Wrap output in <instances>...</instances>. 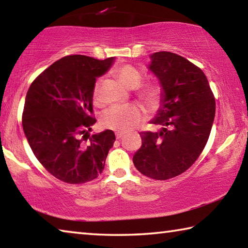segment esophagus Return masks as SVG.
Listing matches in <instances>:
<instances>
[{
	"label": "esophagus",
	"instance_id": "esophagus-1",
	"mask_svg": "<svg viewBox=\"0 0 248 248\" xmlns=\"http://www.w3.org/2000/svg\"><path fill=\"white\" fill-rule=\"evenodd\" d=\"M124 137V133H121V132H117L116 133V138L117 139H121V138Z\"/></svg>",
	"mask_w": 248,
	"mask_h": 248
}]
</instances>
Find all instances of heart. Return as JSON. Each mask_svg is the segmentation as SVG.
Wrapping results in <instances>:
<instances>
[{
    "instance_id": "1",
    "label": "heart",
    "mask_w": 248,
    "mask_h": 248,
    "mask_svg": "<svg viewBox=\"0 0 248 248\" xmlns=\"http://www.w3.org/2000/svg\"><path fill=\"white\" fill-rule=\"evenodd\" d=\"M116 77L119 82L127 89H137L142 82V74L132 65H123L116 70ZM159 89L156 85L143 86L139 92L142 100L146 104L155 105L157 102ZM94 95H97V87L95 89ZM141 111L136 106H115L109 108L102 118L103 127L115 130L118 132L129 131L130 129L139 124L141 120Z\"/></svg>"
}]
</instances>
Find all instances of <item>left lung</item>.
Returning a JSON list of instances; mask_svg holds the SVG:
<instances>
[{
	"label": "left lung",
	"mask_w": 248,
	"mask_h": 248,
	"mask_svg": "<svg viewBox=\"0 0 248 248\" xmlns=\"http://www.w3.org/2000/svg\"><path fill=\"white\" fill-rule=\"evenodd\" d=\"M148 69L161 85V103L150 124L157 132H140L142 145L133 164L144 176L165 180L194 164L207 144L216 100L202 70L173 52L150 56Z\"/></svg>",
	"instance_id": "1"
}]
</instances>
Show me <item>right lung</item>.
Masks as SVG:
<instances>
[{
	"label": "right lung",
	"instance_id": "1",
	"mask_svg": "<svg viewBox=\"0 0 248 248\" xmlns=\"http://www.w3.org/2000/svg\"><path fill=\"white\" fill-rule=\"evenodd\" d=\"M114 61L82 54L64 57L46 69L27 92L25 137L41 165L62 182H91L104 170L116 140L114 131L89 134V143L83 140L96 123L91 116L96 78Z\"/></svg>",
	"mask_w": 248,
	"mask_h": 248
}]
</instances>
